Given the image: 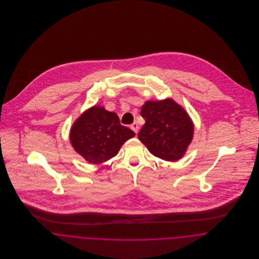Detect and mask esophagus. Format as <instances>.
<instances>
[{
  "instance_id": "34e87169",
  "label": "esophagus",
  "mask_w": 259,
  "mask_h": 259,
  "mask_svg": "<svg viewBox=\"0 0 259 259\" xmlns=\"http://www.w3.org/2000/svg\"><path fill=\"white\" fill-rule=\"evenodd\" d=\"M131 128L136 133V134H138L139 133V124L137 123V122H134L132 125H131Z\"/></svg>"
}]
</instances>
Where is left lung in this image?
<instances>
[{"label":"left lung","mask_w":259,"mask_h":259,"mask_svg":"<svg viewBox=\"0 0 259 259\" xmlns=\"http://www.w3.org/2000/svg\"><path fill=\"white\" fill-rule=\"evenodd\" d=\"M146 123L139 133L140 141L154 155L166 161L184 156L193 137V123L187 112L171 99L148 101L142 107Z\"/></svg>","instance_id":"8db88e82"}]
</instances>
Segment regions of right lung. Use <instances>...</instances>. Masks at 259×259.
<instances>
[{"instance_id":"add662e5","label":"right lung","mask_w":259,"mask_h":259,"mask_svg":"<svg viewBox=\"0 0 259 259\" xmlns=\"http://www.w3.org/2000/svg\"><path fill=\"white\" fill-rule=\"evenodd\" d=\"M135 136L132 130L119 123L115 112L95 106L74 121L70 140L78 154L97 164L115 156L120 147Z\"/></svg>"}]
</instances>
